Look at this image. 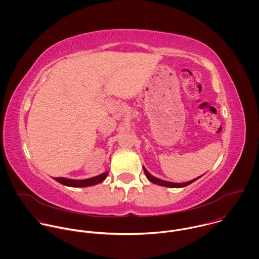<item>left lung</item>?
I'll list each match as a JSON object with an SVG mask.
<instances>
[{"label": "left lung", "mask_w": 259, "mask_h": 259, "mask_svg": "<svg viewBox=\"0 0 259 259\" xmlns=\"http://www.w3.org/2000/svg\"><path fill=\"white\" fill-rule=\"evenodd\" d=\"M143 169H144V173H145V175H146V177L148 178V180H149V181H151L152 183L157 184V185H160V186L172 187V188L185 187V186H187V185H189V184L193 183L194 181H196L198 178H200V177H201V176H199V177H197V178H195V179H193V180H190V181H188V182H184V183H173V182H169V181H165V180H162V179L156 178V177H154L153 175H151V174H150V173L145 169V167H143Z\"/></svg>", "instance_id": "8db88e82"}]
</instances>
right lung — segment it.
Wrapping results in <instances>:
<instances>
[{"label":"right lung","mask_w":259,"mask_h":259,"mask_svg":"<svg viewBox=\"0 0 259 259\" xmlns=\"http://www.w3.org/2000/svg\"><path fill=\"white\" fill-rule=\"evenodd\" d=\"M107 176H108V172H104L98 176L84 179V180H75V179H68V178H63V177H58V178H54V179L57 182H59L63 185H66V186H70V187H87V186H92V185H96V184L103 182Z\"/></svg>","instance_id":"1"}]
</instances>
